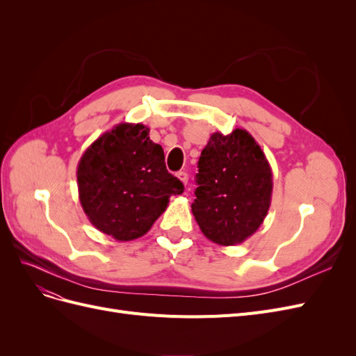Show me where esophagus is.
Instances as JSON below:
<instances>
[{"label":"esophagus","instance_id":"esophagus-1","mask_svg":"<svg viewBox=\"0 0 356 356\" xmlns=\"http://www.w3.org/2000/svg\"><path fill=\"white\" fill-rule=\"evenodd\" d=\"M177 177L179 178V181L182 182V184H187V181H188V175H187V172H178L177 174Z\"/></svg>","mask_w":356,"mask_h":356}]
</instances>
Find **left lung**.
I'll return each mask as SVG.
<instances>
[{
  "label": "left lung",
  "instance_id": "8db88e82",
  "mask_svg": "<svg viewBox=\"0 0 356 356\" xmlns=\"http://www.w3.org/2000/svg\"><path fill=\"white\" fill-rule=\"evenodd\" d=\"M193 215L207 238L222 246L242 243L263 224L273 178L261 147L245 129L215 132L202 149Z\"/></svg>",
  "mask_w": 356,
  "mask_h": 356
}]
</instances>
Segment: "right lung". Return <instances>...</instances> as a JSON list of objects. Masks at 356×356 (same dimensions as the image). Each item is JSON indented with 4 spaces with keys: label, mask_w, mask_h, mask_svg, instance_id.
<instances>
[{
    "label": "right lung",
    "mask_w": 356,
    "mask_h": 356,
    "mask_svg": "<svg viewBox=\"0 0 356 356\" xmlns=\"http://www.w3.org/2000/svg\"><path fill=\"white\" fill-rule=\"evenodd\" d=\"M77 186L89 221L120 242L144 236L169 197L184 191L141 123H120L96 139L79 161Z\"/></svg>",
    "instance_id": "1"
}]
</instances>
